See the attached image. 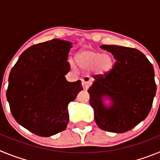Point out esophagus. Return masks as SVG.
<instances>
[{"instance_id": "esophagus-1", "label": "esophagus", "mask_w": 160, "mask_h": 160, "mask_svg": "<svg viewBox=\"0 0 160 160\" xmlns=\"http://www.w3.org/2000/svg\"><path fill=\"white\" fill-rule=\"evenodd\" d=\"M82 85L85 90H87L89 88L90 85H91V79L88 76H85L84 78H82Z\"/></svg>"}]
</instances>
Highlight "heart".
<instances>
[{"mask_svg": "<svg viewBox=\"0 0 160 160\" xmlns=\"http://www.w3.org/2000/svg\"><path fill=\"white\" fill-rule=\"evenodd\" d=\"M75 62L82 70H90L94 66L98 73L103 74L112 68L113 59L109 53H102L92 49H84L76 54Z\"/></svg>", "mask_w": 160, "mask_h": 160, "instance_id": "1", "label": "heart"}]
</instances>
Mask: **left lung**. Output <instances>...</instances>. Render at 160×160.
<instances>
[{"mask_svg": "<svg viewBox=\"0 0 160 160\" xmlns=\"http://www.w3.org/2000/svg\"><path fill=\"white\" fill-rule=\"evenodd\" d=\"M115 59L111 70L94 75L88 89L90 103L98 128L114 133L130 131L147 118L156 93L153 66L134 48L100 46ZM107 96L112 105L106 108L101 98Z\"/></svg>", "mask_w": 160, "mask_h": 160, "instance_id": "1", "label": "left lung"}]
</instances>
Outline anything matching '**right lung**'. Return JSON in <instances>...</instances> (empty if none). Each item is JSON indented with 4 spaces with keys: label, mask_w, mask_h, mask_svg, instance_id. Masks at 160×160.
<instances>
[{
    "label": "right lung",
    "mask_w": 160,
    "mask_h": 160,
    "mask_svg": "<svg viewBox=\"0 0 160 160\" xmlns=\"http://www.w3.org/2000/svg\"><path fill=\"white\" fill-rule=\"evenodd\" d=\"M72 43L53 39L30 46L11 70L6 96L12 116L37 135L49 137L64 131L68 104L82 90L80 80L67 82Z\"/></svg>",
    "instance_id": "obj_1"
}]
</instances>
